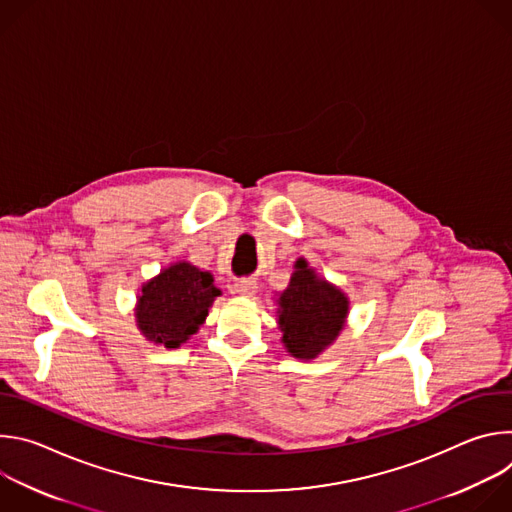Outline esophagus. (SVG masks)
I'll return each mask as SVG.
<instances>
[{
    "mask_svg": "<svg viewBox=\"0 0 512 512\" xmlns=\"http://www.w3.org/2000/svg\"><path fill=\"white\" fill-rule=\"evenodd\" d=\"M233 291L237 296H243V298H253L257 294V281L255 279H239L233 287Z\"/></svg>",
    "mask_w": 512,
    "mask_h": 512,
    "instance_id": "esophagus-1",
    "label": "esophagus"
}]
</instances>
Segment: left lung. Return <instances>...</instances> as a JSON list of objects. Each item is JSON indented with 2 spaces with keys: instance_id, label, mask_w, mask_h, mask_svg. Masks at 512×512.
<instances>
[{
  "instance_id": "8db88e82",
  "label": "left lung",
  "mask_w": 512,
  "mask_h": 512,
  "mask_svg": "<svg viewBox=\"0 0 512 512\" xmlns=\"http://www.w3.org/2000/svg\"><path fill=\"white\" fill-rule=\"evenodd\" d=\"M277 324L285 350L300 360L316 358L344 328L348 298L342 289L318 277L306 259L296 261V271L277 300Z\"/></svg>"
}]
</instances>
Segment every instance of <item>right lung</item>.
Returning <instances> with one entry per match:
<instances>
[{"instance_id": "1", "label": "right lung", "mask_w": 512, "mask_h": 512, "mask_svg": "<svg viewBox=\"0 0 512 512\" xmlns=\"http://www.w3.org/2000/svg\"><path fill=\"white\" fill-rule=\"evenodd\" d=\"M221 289L208 271L188 261L172 263L141 285L135 306L139 332L154 344L178 348L198 332Z\"/></svg>"}]
</instances>
